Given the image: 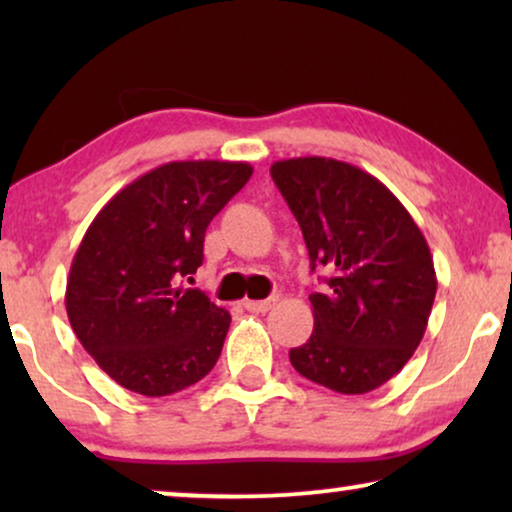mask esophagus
<instances>
[{
  "label": "esophagus",
  "instance_id": "1",
  "mask_svg": "<svg viewBox=\"0 0 512 512\" xmlns=\"http://www.w3.org/2000/svg\"><path fill=\"white\" fill-rule=\"evenodd\" d=\"M277 303V298L272 296V298H268V300H244V310H249V312H268L272 305Z\"/></svg>",
  "mask_w": 512,
  "mask_h": 512
}]
</instances>
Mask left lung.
Returning <instances> with one entry per match:
<instances>
[{
  "label": "left lung",
  "instance_id": "obj_1",
  "mask_svg": "<svg viewBox=\"0 0 512 512\" xmlns=\"http://www.w3.org/2000/svg\"><path fill=\"white\" fill-rule=\"evenodd\" d=\"M272 179L303 230L312 270L314 331L291 349L293 368L338 394H368L391 380L424 338L438 279L422 230L373 174L342 160H277Z\"/></svg>",
  "mask_w": 512,
  "mask_h": 512
}]
</instances>
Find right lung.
<instances>
[{
    "mask_svg": "<svg viewBox=\"0 0 512 512\" xmlns=\"http://www.w3.org/2000/svg\"><path fill=\"white\" fill-rule=\"evenodd\" d=\"M254 167L177 160L121 188L90 223L67 277V317L104 373L158 398L219 361L230 314L181 282L202 265L209 221Z\"/></svg>",
    "mask_w": 512,
    "mask_h": 512,
    "instance_id": "add662e5",
    "label": "right lung"
}]
</instances>
